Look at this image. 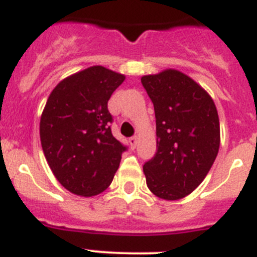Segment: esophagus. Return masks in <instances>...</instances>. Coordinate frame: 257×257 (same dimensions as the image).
<instances>
[{
	"instance_id": "obj_1",
	"label": "esophagus",
	"mask_w": 257,
	"mask_h": 257,
	"mask_svg": "<svg viewBox=\"0 0 257 257\" xmlns=\"http://www.w3.org/2000/svg\"><path fill=\"white\" fill-rule=\"evenodd\" d=\"M128 143H130L131 149H135L136 144H138V138H136V136H134V138H130V139H128Z\"/></svg>"
}]
</instances>
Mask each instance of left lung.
Instances as JSON below:
<instances>
[{"instance_id":"8db88e82","label":"left lung","mask_w":257,"mask_h":257,"mask_svg":"<svg viewBox=\"0 0 257 257\" xmlns=\"http://www.w3.org/2000/svg\"><path fill=\"white\" fill-rule=\"evenodd\" d=\"M154 104L157 153L144 164L155 196L180 200L204 181L220 144L219 117L205 89L178 70L141 77Z\"/></svg>"}]
</instances>
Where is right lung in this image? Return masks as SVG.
Wrapping results in <instances>:
<instances>
[{
    "label": "right lung",
    "mask_w": 257,
    "mask_h": 257,
    "mask_svg": "<svg viewBox=\"0 0 257 257\" xmlns=\"http://www.w3.org/2000/svg\"><path fill=\"white\" fill-rule=\"evenodd\" d=\"M124 75L91 66L66 77L49 94L39 133L44 157L58 182L79 196L110 185L126 147L112 135L110 95Z\"/></svg>",
    "instance_id": "right-lung-1"
}]
</instances>
